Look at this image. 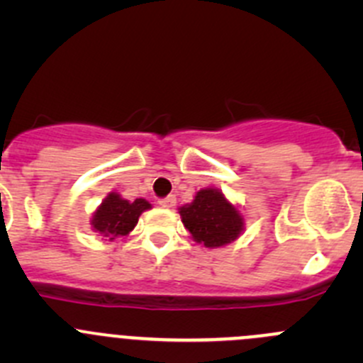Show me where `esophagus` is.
Masks as SVG:
<instances>
[{"label":"esophagus","mask_w":363,"mask_h":363,"mask_svg":"<svg viewBox=\"0 0 363 363\" xmlns=\"http://www.w3.org/2000/svg\"><path fill=\"white\" fill-rule=\"evenodd\" d=\"M160 205L161 207H164V208H172L175 205V196H167V199H161L160 200Z\"/></svg>","instance_id":"esophagus-1"}]
</instances>
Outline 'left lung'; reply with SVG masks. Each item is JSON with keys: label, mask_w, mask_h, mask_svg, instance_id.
Here are the masks:
<instances>
[{"label": "left lung", "mask_w": 363, "mask_h": 363, "mask_svg": "<svg viewBox=\"0 0 363 363\" xmlns=\"http://www.w3.org/2000/svg\"><path fill=\"white\" fill-rule=\"evenodd\" d=\"M179 214L191 239L208 250L232 244L246 228L239 205L230 202L214 186L196 191L191 203L179 207Z\"/></svg>", "instance_id": "8db88e82"}]
</instances>
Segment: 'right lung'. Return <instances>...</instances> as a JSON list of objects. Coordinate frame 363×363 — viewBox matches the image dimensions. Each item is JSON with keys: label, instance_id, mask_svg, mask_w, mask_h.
<instances>
[{"label": "right lung", "instance_id": "obj_1", "mask_svg": "<svg viewBox=\"0 0 363 363\" xmlns=\"http://www.w3.org/2000/svg\"><path fill=\"white\" fill-rule=\"evenodd\" d=\"M152 205L145 199H135L133 202H130L117 191H111L104 202L94 208L89 221L91 230L104 237V240L113 242L119 237L133 232L142 212L149 211Z\"/></svg>", "mask_w": 363, "mask_h": 363}]
</instances>
